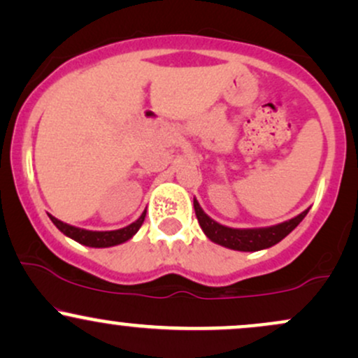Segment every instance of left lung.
<instances>
[{"label": "left lung", "mask_w": 358, "mask_h": 358, "mask_svg": "<svg viewBox=\"0 0 358 358\" xmlns=\"http://www.w3.org/2000/svg\"><path fill=\"white\" fill-rule=\"evenodd\" d=\"M193 208H195V215L199 219L200 227L205 236L208 237L215 244L224 245L227 249L242 250V252H256V250H262L276 245L281 242L289 232H293L298 227L299 222L306 217L310 208L301 212L299 215L293 217V219L281 222V224L271 225V227H256V229H234L222 225L215 222L212 217H208L200 207L199 200L193 199Z\"/></svg>", "instance_id": "obj_1"}]
</instances>
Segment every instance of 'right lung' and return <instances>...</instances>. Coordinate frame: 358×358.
Returning <instances> with one entry per match:
<instances>
[{"label": "right lung", "mask_w": 358, "mask_h": 358, "mask_svg": "<svg viewBox=\"0 0 358 358\" xmlns=\"http://www.w3.org/2000/svg\"><path fill=\"white\" fill-rule=\"evenodd\" d=\"M50 220L53 222L57 229L62 234H65L67 237H71L76 242H79L82 245H87V248H113V245H119L122 242L129 241L131 237L134 236L139 231V227L143 225L146 217V210L139 215L138 220H134L133 224L126 225V227L117 229V231H87V229H80V227H73L71 224H65L55 217L50 215Z\"/></svg>", "instance_id": "1"}]
</instances>
